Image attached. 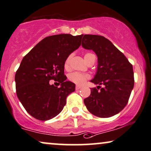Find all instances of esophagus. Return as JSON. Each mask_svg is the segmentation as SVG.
<instances>
[{
  "mask_svg": "<svg viewBox=\"0 0 151 151\" xmlns=\"http://www.w3.org/2000/svg\"><path fill=\"white\" fill-rule=\"evenodd\" d=\"M81 88V86H79V85H76V90H80V89Z\"/></svg>",
  "mask_w": 151,
  "mask_h": 151,
  "instance_id": "34e87169",
  "label": "esophagus"
}]
</instances>
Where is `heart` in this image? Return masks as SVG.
I'll use <instances>...</instances> for the list:
<instances>
[{
	"instance_id": "heart-1",
	"label": "heart",
	"mask_w": 151,
	"mask_h": 151,
	"mask_svg": "<svg viewBox=\"0 0 151 151\" xmlns=\"http://www.w3.org/2000/svg\"><path fill=\"white\" fill-rule=\"evenodd\" d=\"M73 57V55H70L68 56V57L66 59L64 62V67L66 69H68L70 68V61H71ZM84 58L85 59V61H87V63L89 61L92 60L93 58H95V56H94V54L91 53V52H87L86 54H85L84 55ZM90 78V76L89 74L87 73H78V72H74L70 73L69 76H68V80L72 83H75V84L77 85H83L85 83V81L87 80Z\"/></svg>"
}]
</instances>
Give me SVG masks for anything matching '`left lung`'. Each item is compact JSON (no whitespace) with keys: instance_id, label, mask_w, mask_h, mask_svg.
Wrapping results in <instances>:
<instances>
[{"instance_id":"8db88e82","label":"left lung","mask_w":151,"mask_h":151,"mask_svg":"<svg viewBox=\"0 0 151 151\" xmlns=\"http://www.w3.org/2000/svg\"><path fill=\"white\" fill-rule=\"evenodd\" d=\"M82 46L92 50L98 57V66L91 82L98 85L91 89L84 103L92 114L109 118L125 107L134 85L133 67L127 57L102 36L83 35Z\"/></svg>"}]
</instances>
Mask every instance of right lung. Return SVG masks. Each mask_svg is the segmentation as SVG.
Masks as SVG:
<instances>
[{
    "label": "right lung",
    "instance_id": "obj_1",
    "mask_svg": "<svg viewBox=\"0 0 151 151\" xmlns=\"http://www.w3.org/2000/svg\"><path fill=\"white\" fill-rule=\"evenodd\" d=\"M83 35L59 34L46 37L24 56L15 74L17 95L24 109L39 120L55 118L64 109L75 84L66 81V59L81 45ZM58 81L61 87L49 84Z\"/></svg>",
    "mask_w": 151,
    "mask_h": 151
}]
</instances>
